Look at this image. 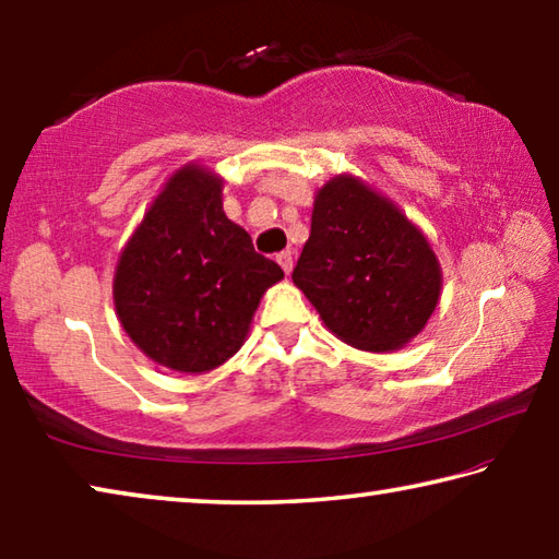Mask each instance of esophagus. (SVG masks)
I'll use <instances>...</instances> for the list:
<instances>
[{
	"label": "esophagus",
	"instance_id": "34e87169",
	"mask_svg": "<svg viewBox=\"0 0 559 559\" xmlns=\"http://www.w3.org/2000/svg\"><path fill=\"white\" fill-rule=\"evenodd\" d=\"M276 261L281 263V269L286 271L288 276H290V271H293V253H290V251H281L278 257H276Z\"/></svg>",
	"mask_w": 559,
	"mask_h": 559
}]
</instances>
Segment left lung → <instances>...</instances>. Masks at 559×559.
<instances>
[{"instance_id": "obj_1", "label": "left lung", "mask_w": 559, "mask_h": 559, "mask_svg": "<svg viewBox=\"0 0 559 559\" xmlns=\"http://www.w3.org/2000/svg\"><path fill=\"white\" fill-rule=\"evenodd\" d=\"M293 283L343 343L394 353L427 328L443 273L427 234L390 197L343 173L316 192Z\"/></svg>"}]
</instances>
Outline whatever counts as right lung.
Returning a JSON list of instances; mask_svg holds the SVG:
<instances>
[{
  "mask_svg": "<svg viewBox=\"0 0 559 559\" xmlns=\"http://www.w3.org/2000/svg\"><path fill=\"white\" fill-rule=\"evenodd\" d=\"M224 179L200 163L169 175L122 246L112 306L122 330L153 362L212 372L239 353L257 308L283 278L276 261L224 214Z\"/></svg>",
  "mask_w": 559,
  "mask_h": 559,
  "instance_id": "add662e5",
  "label": "right lung"
}]
</instances>
